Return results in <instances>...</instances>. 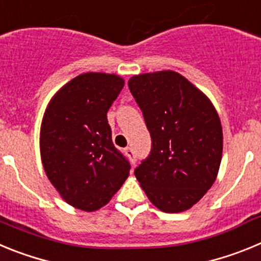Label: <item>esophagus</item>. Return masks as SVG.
Returning <instances> with one entry per match:
<instances>
[{
	"instance_id": "1",
	"label": "esophagus",
	"mask_w": 261,
	"mask_h": 261,
	"mask_svg": "<svg viewBox=\"0 0 261 261\" xmlns=\"http://www.w3.org/2000/svg\"><path fill=\"white\" fill-rule=\"evenodd\" d=\"M125 154L129 156V159H130V162H132L133 165H135V163H136V153H135V150H133L132 147H126V149H125Z\"/></svg>"
}]
</instances>
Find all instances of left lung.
Returning a JSON list of instances; mask_svg holds the SVG:
<instances>
[{
  "label": "left lung",
  "mask_w": 261,
  "mask_h": 261,
  "mask_svg": "<svg viewBox=\"0 0 261 261\" xmlns=\"http://www.w3.org/2000/svg\"><path fill=\"white\" fill-rule=\"evenodd\" d=\"M128 86L151 137L150 154L136 167V177L158 209L187 211L218 174L223 136L216 108L176 71L135 75Z\"/></svg>",
  "instance_id": "left-lung-1"
}]
</instances>
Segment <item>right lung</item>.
Masks as SVG:
<instances>
[{
  "label": "right lung",
  "instance_id": "right-lung-1",
  "mask_svg": "<svg viewBox=\"0 0 261 261\" xmlns=\"http://www.w3.org/2000/svg\"><path fill=\"white\" fill-rule=\"evenodd\" d=\"M124 87L116 74L85 73L50 99L41 121L40 154L52 186L74 208L105 206L129 175L115 147L107 112Z\"/></svg>",
  "mask_w": 261,
  "mask_h": 261
}]
</instances>
